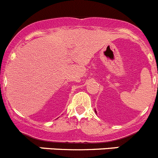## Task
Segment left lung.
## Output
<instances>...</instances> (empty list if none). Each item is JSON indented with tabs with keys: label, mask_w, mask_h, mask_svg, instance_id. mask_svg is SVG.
<instances>
[{
	"label": "left lung",
	"mask_w": 158,
	"mask_h": 158,
	"mask_svg": "<svg viewBox=\"0 0 158 158\" xmlns=\"http://www.w3.org/2000/svg\"><path fill=\"white\" fill-rule=\"evenodd\" d=\"M94 112H96V113H97V112H96V110H94Z\"/></svg>",
	"instance_id": "obj_1"
}]
</instances>
